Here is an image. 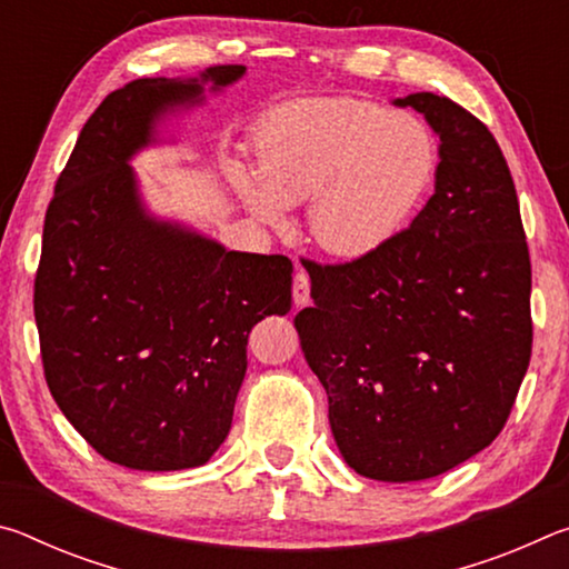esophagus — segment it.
I'll list each match as a JSON object with an SVG mask.
<instances>
[{"label": "esophagus", "instance_id": "34e87169", "mask_svg": "<svg viewBox=\"0 0 569 569\" xmlns=\"http://www.w3.org/2000/svg\"><path fill=\"white\" fill-rule=\"evenodd\" d=\"M308 301H311V281H308V273L303 268H298L293 276V303L306 306Z\"/></svg>", "mask_w": 569, "mask_h": 569}]
</instances>
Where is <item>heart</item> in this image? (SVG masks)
Instances as JSON below:
<instances>
[{
	"mask_svg": "<svg viewBox=\"0 0 569 569\" xmlns=\"http://www.w3.org/2000/svg\"><path fill=\"white\" fill-rule=\"evenodd\" d=\"M435 168V138L411 114L356 98H313L263 122L258 170L233 162L228 172L250 213L271 226L308 200L311 243L353 261L399 236Z\"/></svg>",
	"mask_w": 569,
	"mask_h": 569,
	"instance_id": "heart-1",
	"label": "heart"
}]
</instances>
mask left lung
I'll use <instances>...</instances> for the list:
<instances>
[{
  "mask_svg": "<svg viewBox=\"0 0 569 569\" xmlns=\"http://www.w3.org/2000/svg\"><path fill=\"white\" fill-rule=\"evenodd\" d=\"M439 134L435 196L373 256L306 266L296 313L356 475L419 481L492 445L532 356V263L495 134L455 100H397Z\"/></svg>",
  "mask_w": 569,
  "mask_h": 569,
  "instance_id": "8db88e82",
  "label": "left lung"
}]
</instances>
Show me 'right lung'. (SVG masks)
<instances>
[{"label":"right lung","instance_id":"add662e5","mask_svg":"<svg viewBox=\"0 0 569 569\" xmlns=\"http://www.w3.org/2000/svg\"><path fill=\"white\" fill-rule=\"evenodd\" d=\"M243 72L220 64L200 80L142 77L110 92L47 206L34 276L44 379L72 427L114 465H206L233 421L250 329L291 311L286 256L226 250L146 216L128 166L162 112Z\"/></svg>","mask_w":569,"mask_h":569}]
</instances>
